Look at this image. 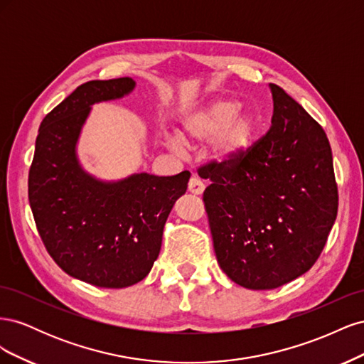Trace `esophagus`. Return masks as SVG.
<instances>
[{"instance_id": "obj_1", "label": "esophagus", "mask_w": 364, "mask_h": 364, "mask_svg": "<svg viewBox=\"0 0 364 364\" xmlns=\"http://www.w3.org/2000/svg\"><path fill=\"white\" fill-rule=\"evenodd\" d=\"M188 191L199 196L205 191V183L199 178H197V176H193V178L188 182Z\"/></svg>"}]
</instances>
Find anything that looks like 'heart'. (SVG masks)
<instances>
[{
	"label": "heart",
	"mask_w": 364,
	"mask_h": 364,
	"mask_svg": "<svg viewBox=\"0 0 364 364\" xmlns=\"http://www.w3.org/2000/svg\"><path fill=\"white\" fill-rule=\"evenodd\" d=\"M258 132L259 119L255 114L240 111L235 100H215L186 115L181 135L186 144L213 141V158L223 165H232L247 155ZM170 146L176 150L181 147L178 139H170Z\"/></svg>",
	"instance_id": "heart-1"
}]
</instances>
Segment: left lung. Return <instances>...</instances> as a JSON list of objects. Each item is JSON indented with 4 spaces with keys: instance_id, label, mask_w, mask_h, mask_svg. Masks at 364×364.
<instances>
[{
    "instance_id": "left-lung-1",
    "label": "left lung",
    "mask_w": 364,
    "mask_h": 364,
    "mask_svg": "<svg viewBox=\"0 0 364 364\" xmlns=\"http://www.w3.org/2000/svg\"><path fill=\"white\" fill-rule=\"evenodd\" d=\"M269 132L232 164L211 162L203 202L220 267L235 284L272 290L310 270L338 208L333 153L322 126L269 85Z\"/></svg>"
}]
</instances>
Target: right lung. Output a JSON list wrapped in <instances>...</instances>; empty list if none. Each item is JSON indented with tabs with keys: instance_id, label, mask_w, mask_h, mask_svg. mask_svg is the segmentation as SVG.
<instances>
[{
	"instance_id": "add662e5",
	"label": "right lung",
	"mask_w": 364,
	"mask_h": 364,
	"mask_svg": "<svg viewBox=\"0 0 364 364\" xmlns=\"http://www.w3.org/2000/svg\"><path fill=\"white\" fill-rule=\"evenodd\" d=\"M121 77L80 85L42 119L28 173V200L51 258L70 277L95 287L124 289L156 261L165 222L185 194L190 171L135 173L117 182L87 174L77 141L94 103L134 91Z\"/></svg>"
}]
</instances>
